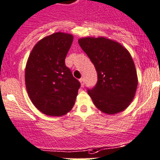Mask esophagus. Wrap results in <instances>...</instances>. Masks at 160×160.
Returning a JSON list of instances; mask_svg holds the SVG:
<instances>
[{
	"label": "esophagus",
	"instance_id": "esophagus-1",
	"mask_svg": "<svg viewBox=\"0 0 160 160\" xmlns=\"http://www.w3.org/2000/svg\"><path fill=\"white\" fill-rule=\"evenodd\" d=\"M80 84H81V87H83V85H84V80H83V78H80Z\"/></svg>",
	"mask_w": 160,
	"mask_h": 160
}]
</instances>
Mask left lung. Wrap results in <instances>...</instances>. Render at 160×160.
<instances>
[{
    "instance_id": "obj_1",
    "label": "left lung",
    "mask_w": 160,
    "mask_h": 160,
    "mask_svg": "<svg viewBox=\"0 0 160 160\" xmlns=\"http://www.w3.org/2000/svg\"><path fill=\"white\" fill-rule=\"evenodd\" d=\"M97 72L98 80L88 93L96 108L105 114L124 111L136 95L138 77L129 52L121 44L103 37L78 40Z\"/></svg>"
}]
</instances>
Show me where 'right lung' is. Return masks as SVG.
I'll use <instances>...</instances> for the list:
<instances>
[{
    "instance_id": "right-lung-1",
    "label": "right lung",
    "mask_w": 160,
    "mask_h": 160,
    "mask_svg": "<svg viewBox=\"0 0 160 160\" xmlns=\"http://www.w3.org/2000/svg\"><path fill=\"white\" fill-rule=\"evenodd\" d=\"M73 36L55 32L39 41L25 67V85L33 105L44 114L61 116L72 110L80 83L65 65Z\"/></svg>"
}]
</instances>
